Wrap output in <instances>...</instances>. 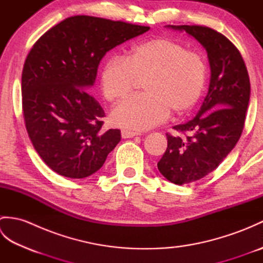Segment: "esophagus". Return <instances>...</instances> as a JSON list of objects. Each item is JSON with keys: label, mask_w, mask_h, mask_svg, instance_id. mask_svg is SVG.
<instances>
[{"label": "esophagus", "mask_w": 263, "mask_h": 263, "mask_svg": "<svg viewBox=\"0 0 263 263\" xmlns=\"http://www.w3.org/2000/svg\"><path fill=\"white\" fill-rule=\"evenodd\" d=\"M121 135L123 139H127V138H133L136 136H139L138 132H133V131H127V130H122Z\"/></svg>", "instance_id": "esophagus-1"}]
</instances>
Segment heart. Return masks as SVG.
<instances>
[{"instance_id": "obj_1", "label": "heart", "mask_w": 263, "mask_h": 263, "mask_svg": "<svg viewBox=\"0 0 263 263\" xmlns=\"http://www.w3.org/2000/svg\"><path fill=\"white\" fill-rule=\"evenodd\" d=\"M143 81L144 93L131 97L111 111L114 124L130 130H147L163 123L171 110H191L203 92L206 68L198 53L181 43L153 38L132 46L123 60L110 58L100 69V88L109 102L124 99Z\"/></svg>"}]
</instances>
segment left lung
<instances>
[{
	"instance_id": "8db88e82",
	"label": "left lung",
	"mask_w": 263,
	"mask_h": 263,
	"mask_svg": "<svg viewBox=\"0 0 263 263\" xmlns=\"http://www.w3.org/2000/svg\"><path fill=\"white\" fill-rule=\"evenodd\" d=\"M167 28L197 39L208 55L211 74L197 115L174 126L190 136L182 139L167 133V149L157 164L167 180L183 185L215 171L235 147L243 131L251 87L241 53L224 35L202 26Z\"/></svg>"
}]
</instances>
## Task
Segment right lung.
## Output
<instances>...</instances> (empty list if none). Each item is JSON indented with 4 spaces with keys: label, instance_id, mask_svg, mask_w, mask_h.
<instances>
[{
    "label": "right lung",
    "instance_id": "right-lung-1",
    "mask_svg": "<svg viewBox=\"0 0 263 263\" xmlns=\"http://www.w3.org/2000/svg\"><path fill=\"white\" fill-rule=\"evenodd\" d=\"M149 27L74 15L35 43L22 70V110L33 148L49 168L69 178L96 173L121 141L104 131V109L90 93L100 61Z\"/></svg>",
    "mask_w": 263,
    "mask_h": 263
}]
</instances>
